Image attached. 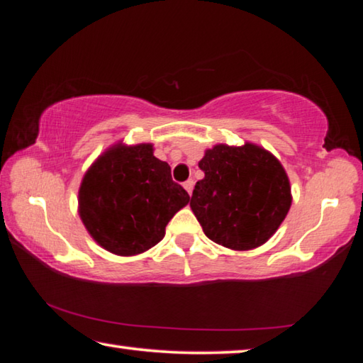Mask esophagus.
<instances>
[{
    "label": "esophagus",
    "mask_w": 363,
    "mask_h": 363,
    "mask_svg": "<svg viewBox=\"0 0 363 363\" xmlns=\"http://www.w3.org/2000/svg\"><path fill=\"white\" fill-rule=\"evenodd\" d=\"M184 189L187 190L189 195H192V190H194V181H192V179H189V181L184 182Z\"/></svg>",
    "instance_id": "esophagus-1"
}]
</instances>
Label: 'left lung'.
Instances as JSON below:
<instances>
[{"label":"left lung","mask_w":363,"mask_h":363,"mask_svg":"<svg viewBox=\"0 0 363 363\" xmlns=\"http://www.w3.org/2000/svg\"><path fill=\"white\" fill-rule=\"evenodd\" d=\"M190 208L205 235L233 251L266 243L284 223L293 196L277 157L253 143L205 150Z\"/></svg>","instance_id":"8db88e82"}]
</instances>
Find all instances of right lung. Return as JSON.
<instances>
[{"mask_svg": "<svg viewBox=\"0 0 363 363\" xmlns=\"http://www.w3.org/2000/svg\"><path fill=\"white\" fill-rule=\"evenodd\" d=\"M190 201L171 179V168L153 155V144L118 140L86 171L78 214L93 240L116 256H136L164 237L174 214Z\"/></svg>", "mask_w": 363, "mask_h": 363, "instance_id": "obj_1", "label": "right lung"}]
</instances>
